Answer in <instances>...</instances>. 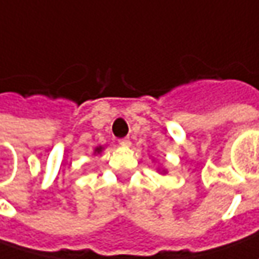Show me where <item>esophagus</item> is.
<instances>
[{
	"label": "esophagus",
	"mask_w": 259,
	"mask_h": 259,
	"mask_svg": "<svg viewBox=\"0 0 259 259\" xmlns=\"http://www.w3.org/2000/svg\"><path fill=\"white\" fill-rule=\"evenodd\" d=\"M119 143H120V146H123V147H129L130 145H132V143H130V139H127V138L120 139V140H119Z\"/></svg>",
	"instance_id": "1"
}]
</instances>
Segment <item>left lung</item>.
Returning a JSON list of instances; mask_svg holds the SVG:
<instances>
[{
    "label": "left lung",
    "instance_id": "obj_1",
    "mask_svg": "<svg viewBox=\"0 0 259 259\" xmlns=\"http://www.w3.org/2000/svg\"><path fill=\"white\" fill-rule=\"evenodd\" d=\"M157 172H159V174H160V175H166V174H167V170H166V169H162V167H160V169L157 167Z\"/></svg>",
    "mask_w": 259,
    "mask_h": 259
}]
</instances>
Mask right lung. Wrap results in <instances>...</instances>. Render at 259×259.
I'll return each instance as SVG.
<instances>
[{
	"instance_id": "1",
	"label": "right lung",
	"mask_w": 259,
	"mask_h": 259,
	"mask_svg": "<svg viewBox=\"0 0 259 259\" xmlns=\"http://www.w3.org/2000/svg\"><path fill=\"white\" fill-rule=\"evenodd\" d=\"M103 150H104V146H97L96 149H94L93 155L94 156H97V155H100V153H102Z\"/></svg>"
}]
</instances>
